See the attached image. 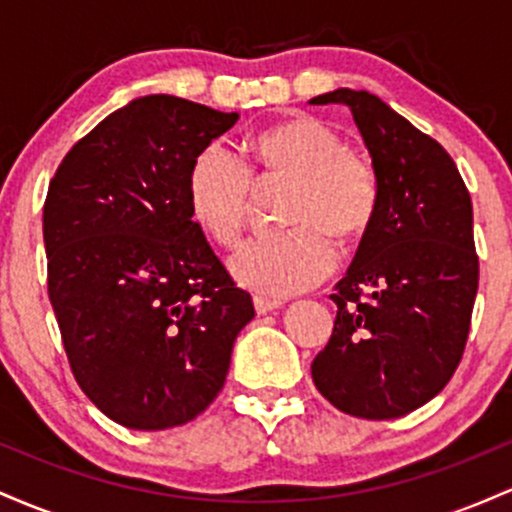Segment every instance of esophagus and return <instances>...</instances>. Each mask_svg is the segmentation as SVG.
<instances>
[{"instance_id":"esophagus-1","label":"esophagus","mask_w":512,"mask_h":512,"mask_svg":"<svg viewBox=\"0 0 512 512\" xmlns=\"http://www.w3.org/2000/svg\"><path fill=\"white\" fill-rule=\"evenodd\" d=\"M252 303H255V310H257V315H267V313H272V310H279L281 305V301H276V298H267V296H255L252 298Z\"/></svg>"}]
</instances>
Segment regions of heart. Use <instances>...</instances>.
<instances>
[{"mask_svg": "<svg viewBox=\"0 0 512 512\" xmlns=\"http://www.w3.org/2000/svg\"><path fill=\"white\" fill-rule=\"evenodd\" d=\"M257 182H291L281 236L257 238L231 257L243 286L267 296H291L320 284L334 267V243H354L378 209V173L366 156L346 149L334 129L293 115L250 142ZM255 181L236 154L211 144L195 158L187 199L195 221L223 245H236L248 226Z\"/></svg>", "mask_w": 512, "mask_h": 512, "instance_id": "heart-1", "label": "heart"}]
</instances>
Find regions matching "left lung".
<instances>
[{
    "mask_svg": "<svg viewBox=\"0 0 512 512\" xmlns=\"http://www.w3.org/2000/svg\"><path fill=\"white\" fill-rule=\"evenodd\" d=\"M351 110L378 173V209L334 286L337 320L315 356L322 397L358 419L424 407L460 366L479 289L472 199L448 151L368 91L322 93Z\"/></svg>",
    "mask_w": 512,
    "mask_h": 512,
    "instance_id": "1",
    "label": "left lung"
}]
</instances>
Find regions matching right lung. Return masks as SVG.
<instances>
[{"instance_id": "right-lung-1", "label": "right lung", "mask_w": 512, "mask_h": 512, "mask_svg": "<svg viewBox=\"0 0 512 512\" xmlns=\"http://www.w3.org/2000/svg\"><path fill=\"white\" fill-rule=\"evenodd\" d=\"M236 122L166 93L134 98L50 180V303L76 383L120 426L163 431L202 414L255 317L187 199L195 158Z\"/></svg>"}]
</instances>
